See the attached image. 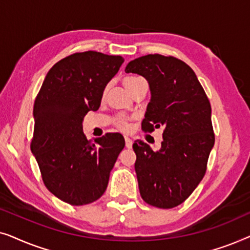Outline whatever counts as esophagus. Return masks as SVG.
<instances>
[{
    "label": "esophagus",
    "mask_w": 250,
    "mask_h": 250,
    "mask_svg": "<svg viewBox=\"0 0 250 250\" xmlns=\"http://www.w3.org/2000/svg\"><path fill=\"white\" fill-rule=\"evenodd\" d=\"M132 145H133L132 140L129 139L128 136H125V146H126V148H131Z\"/></svg>",
    "instance_id": "1"
}]
</instances>
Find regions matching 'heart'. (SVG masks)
<instances>
[{
  "label": "heart",
  "instance_id": "heart-1",
  "mask_svg": "<svg viewBox=\"0 0 250 250\" xmlns=\"http://www.w3.org/2000/svg\"><path fill=\"white\" fill-rule=\"evenodd\" d=\"M142 81V78L140 77H135V76H128V77H125L124 81H123V84H124V86L127 88V91L129 93H133V91L135 90L136 85H138L140 82ZM115 125L117 126L119 129H122V131H127L129 128V118L126 117L125 115H117L115 117Z\"/></svg>",
  "mask_w": 250,
  "mask_h": 250
}]
</instances>
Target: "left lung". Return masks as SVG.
<instances>
[{"instance_id":"obj_1","label":"left lung","mask_w":250,"mask_h":250,"mask_svg":"<svg viewBox=\"0 0 250 250\" xmlns=\"http://www.w3.org/2000/svg\"><path fill=\"white\" fill-rule=\"evenodd\" d=\"M125 73L141 75L151 91L143 131L164 127L158 151L141 140L133 145L140 194L153 207L174 208L190 197L206 173L215 142L210 102L194 71L175 57H140L128 62Z\"/></svg>"}]
</instances>
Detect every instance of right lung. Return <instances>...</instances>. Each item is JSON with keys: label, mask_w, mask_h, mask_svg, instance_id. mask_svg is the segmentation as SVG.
Returning a JSON list of instances; mask_svg holds the SVG:
<instances>
[{"label": "right lung", "mask_w": 250, "mask_h": 250, "mask_svg": "<svg viewBox=\"0 0 250 250\" xmlns=\"http://www.w3.org/2000/svg\"><path fill=\"white\" fill-rule=\"evenodd\" d=\"M124 59L97 51L70 54L46 74L34 104L30 149L47 190L73 206L98 200L125 141L107 133L95 142L83 133L84 116L98 110L108 82Z\"/></svg>", "instance_id": "right-lung-1"}]
</instances>
